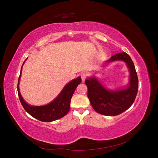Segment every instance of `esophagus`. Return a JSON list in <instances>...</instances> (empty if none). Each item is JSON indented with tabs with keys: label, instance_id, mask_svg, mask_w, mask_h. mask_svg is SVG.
<instances>
[{
	"label": "esophagus",
	"instance_id": "esophagus-1",
	"mask_svg": "<svg viewBox=\"0 0 158 158\" xmlns=\"http://www.w3.org/2000/svg\"><path fill=\"white\" fill-rule=\"evenodd\" d=\"M87 76H88V75H87V74L85 73H83L81 74V78H82V82H84L85 80L86 79Z\"/></svg>",
	"mask_w": 158,
	"mask_h": 158
}]
</instances>
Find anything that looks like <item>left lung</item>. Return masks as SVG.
Instances as JSON below:
<instances>
[{
  "mask_svg": "<svg viewBox=\"0 0 158 158\" xmlns=\"http://www.w3.org/2000/svg\"><path fill=\"white\" fill-rule=\"evenodd\" d=\"M115 60L125 62L130 71L128 86L123 89L108 90L95 77L85 80L88 97L91 105L97 113L106 116H115L125 111L134 103L138 89V79L133 62L126 52L112 56L107 63Z\"/></svg>",
  "mask_w": 158,
  "mask_h": 158,
  "instance_id": "1",
  "label": "left lung"
}]
</instances>
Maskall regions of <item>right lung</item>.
I'll use <instances>...</instances> for the list:
<instances>
[{
    "label": "right lung",
    "instance_id": "obj_1",
    "mask_svg": "<svg viewBox=\"0 0 158 158\" xmlns=\"http://www.w3.org/2000/svg\"><path fill=\"white\" fill-rule=\"evenodd\" d=\"M26 60H24L23 63ZM22 69V66L18 82V94L22 106L26 111L33 117L43 122L54 121L65 116L70 110V100L74 91L82 81L80 76L71 80L66 84L58 96L50 103L43 106H31L23 100L19 89V82L21 77Z\"/></svg>",
    "mask_w": 158,
    "mask_h": 158
}]
</instances>
